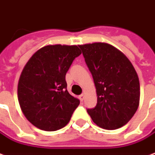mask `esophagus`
<instances>
[{
  "mask_svg": "<svg viewBox=\"0 0 155 155\" xmlns=\"http://www.w3.org/2000/svg\"><path fill=\"white\" fill-rule=\"evenodd\" d=\"M79 97H80V100H81V101H84V94H80Z\"/></svg>",
  "mask_w": 155,
  "mask_h": 155,
  "instance_id": "34e87169",
  "label": "esophagus"
}]
</instances>
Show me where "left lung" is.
Here are the masks:
<instances>
[{
    "label": "left lung",
    "instance_id": "8db88e82",
    "mask_svg": "<svg viewBox=\"0 0 155 155\" xmlns=\"http://www.w3.org/2000/svg\"><path fill=\"white\" fill-rule=\"evenodd\" d=\"M93 76L97 104L87 112L96 125L116 130L128 123L140 101V83L133 65L123 53L106 42L79 45Z\"/></svg>",
    "mask_w": 155,
    "mask_h": 155
}]
</instances>
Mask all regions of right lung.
<instances>
[{
    "label": "right lung",
    "mask_w": 155,
    "mask_h": 155,
    "mask_svg": "<svg viewBox=\"0 0 155 155\" xmlns=\"http://www.w3.org/2000/svg\"><path fill=\"white\" fill-rule=\"evenodd\" d=\"M81 54L77 45H47L25 65L18 100L22 113L36 128L54 131L69 123L80 101L66 90L65 74Z\"/></svg>",
    "instance_id": "add662e5"
}]
</instances>
